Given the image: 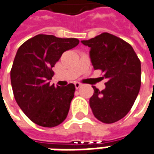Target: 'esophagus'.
<instances>
[{
  "label": "esophagus",
  "instance_id": "esophagus-1",
  "mask_svg": "<svg viewBox=\"0 0 154 154\" xmlns=\"http://www.w3.org/2000/svg\"><path fill=\"white\" fill-rule=\"evenodd\" d=\"M74 84H75V87H76V88H77V89H78L79 88L82 86V83H80V82H75Z\"/></svg>",
  "mask_w": 154,
  "mask_h": 154
}]
</instances>
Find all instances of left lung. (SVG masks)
<instances>
[{
  "mask_svg": "<svg viewBox=\"0 0 154 154\" xmlns=\"http://www.w3.org/2000/svg\"><path fill=\"white\" fill-rule=\"evenodd\" d=\"M82 43L90 48L94 69L100 70L102 78L107 79L101 91L93 86L90 107L100 122L115 123L130 112L140 91V60L130 44L107 32Z\"/></svg>",
  "mask_w": 154,
  "mask_h": 154,
  "instance_id": "obj_1",
  "label": "left lung"
}]
</instances>
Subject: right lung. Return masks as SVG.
Returning <instances> with one entry per match:
<instances>
[{
	"label": "right lung",
	"instance_id": "1",
	"mask_svg": "<svg viewBox=\"0 0 154 154\" xmlns=\"http://www.w3.org/2000/svg\"><path fill=\"white\" fill-rule=\"evenodd\" d=\"M77 38L39 34L19 47L11 69L14 98L24 113L36 125L52 128L66 119L75 85L49 84L52 68L62 54L78 45Z\"/></svg>",
	"mask_w": 154,
	"mask_h": 154
}]
</instances>
